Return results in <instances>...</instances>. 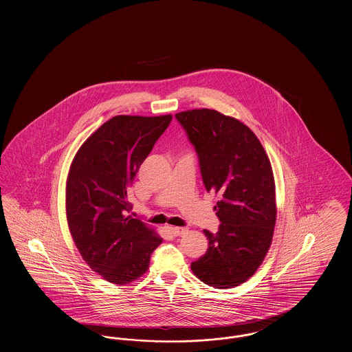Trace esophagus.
<instances>
[{"label":"esophagus","mask_w":352,"mask_h":352,"mask_svg":"<svg viewBox=\"0 0 352 352\" xmlns=\"http://www.w3.org/2000/svg\"><path fill=\"white\" fill-rule=\"evenodd\" d=\"M170 231L174 236H179V234L187 232V228H184V227H170Z\"/></svg>","instance_id":"1"}]
</instances>
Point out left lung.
I'll return each mask as SVG.
<instances>
[{"label":"left lung","instance_id":"1","mask_svg":"<svg viewBox=\"0 0 352 352\" xmlns=\"http://www.w3.org/2000/svg\"><path fill=\"white\" fill-rule=\"evenodd\" d=\"M199 158L206 190L219 195L218 232L204 230L208 250L191 270L204 284H243L268 253L276 224L274 178L268 155L251 129L214 109L177 113Z\"/></svg>","mask_w":352,"mask_h":352}]
</instances>
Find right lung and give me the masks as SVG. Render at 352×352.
I'll use <instances>...</instances> for the list:
<instances>
[{"mask_svg": "<svg viewBox=\"0 0 352 352\" xmlns=\"http://www.w3.org/2000/svg\"><path fill=\"white\" fill-rule=\"evenodd\" d=\"M170 121L171 115L115 116L87 138L69 168V232L89 268L112 284L141 277L162 243L160 234L125 212L132 208L128 188Z\"/></svg>", "mask_w": 352, "mask_h": 352, "instance_id": "add662e5", "label": "right lung"}]
</instances>
